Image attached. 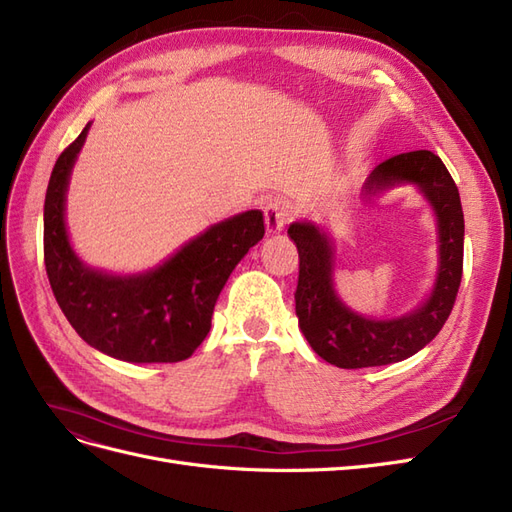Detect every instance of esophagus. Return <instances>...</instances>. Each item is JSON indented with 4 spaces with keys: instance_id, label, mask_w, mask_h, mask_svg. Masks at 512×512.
<instances>
[{
    "instance_id": "esophagus-1",
    "label": "esophagus",
    "mask_w": 512,
    "mask_h": 512,
    "mask_svg": "<svg viewBox=\"0 0 512 512\" xmlns=\"http://www.w3.org/2000/svg\"><path fill=\"white\" fill-rule=\"evenodd\" d=\"M292 218V211L286 203L277 198H269L265 203V222H267V232L269 235H277L286 228V224Z\"/></svg>"
}]
</instances>
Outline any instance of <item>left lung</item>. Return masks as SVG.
I'll return each mask as SVG.
<instances>
[{
    "instance_id": "8db88e82",
    "label": "left lung",
    "mask_w": 512,
    "mask_h": 512,
    "mask_svg": "<svg viewBox=\"0 0 512 512\" xmlns=\"http://www.w3.org/2000/svg\"><path fill=\"white\" fill-rule=\"evenodd\" d=\"M397 183H414L436 211L440 265L429 299L414 312L371 320L352 312L333 288V245L312 222L288 228L299 250V284L294 292L299 327L324 361L361 369L404 361L425 348L451 316L463 273V211L457 185L444 162L427 149L399 153L378 164L365 183V198Z\"/></svg>"
}]
</instances>
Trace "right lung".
<instances>
[{
    "label": "right lung",
    "mask_w": 512,
    "mask_h": 512,
    "mask_svg": "<svg viewBox=\"0 0 512 512\" xmlns=\"http://www.w3.org/2000/svg\"><path fill=\"white\" fill-rule=\"evenodd\" d=\"M89 123L57 158L44 198V265L61 312L85 342L128 363H177L203 344L215 301L239 260L265 237L262 211L213 224L160 267L108 275L85 267L68 241V179Z\"/></svg>",
    "instance_id": "obj_1"
}]
</instances>
